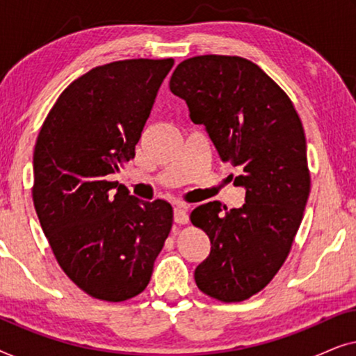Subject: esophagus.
Here are the masks:
<instances>
[{
	"label": "esophagus",
	"mask_w": 356,
	"mask_h": 356,
	"mask_svg": "<svg viewBox=\"0 0 356 356\" xmlns=\"http://www.w3.org/2000/svg\"><path fill=\"white\" fill-rule=\"evenodd\" d=\"M173 218L175 222L179 223V225H184V223L189 222V213H188V207L184 204H177L173 209Z\"/></svg>",
	"instance_id": "obj_1"
}]
</instances>
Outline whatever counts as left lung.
<instances>
[{
    "instance_id": "obj_1",
    "label": "left lung",
    "mask_w": 356,
    "mask_h": 356,
    "mask_svg": "<svg viewBox=\"0 0 356 356\" xmlns=\"http://www.w3.org/2000/svg\"><path fill=\"white\" fill-rule=\"evenodd\" d=\"M170 90L206 126L223 162L241 167L235 184L246 189L240 209L212 201L191 212L211 240L194 279L216 300H248L274 279L303 220L311 186L303 124L289 95L246 58H189Z\"/></svg>"
}]
</instances>
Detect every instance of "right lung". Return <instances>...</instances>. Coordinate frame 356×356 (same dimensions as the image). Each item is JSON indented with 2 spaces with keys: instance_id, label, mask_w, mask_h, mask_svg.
Here are the masks:
<instances>
[{
  "instance_id": "obj_1",
  "label": "right lung",
  "mask_w": 356,
  "mask_h": 356,
  "mask_svg": "<svg viewBox=\"0 0 356 356\" xmlns=\"http://www.w3.org/2000/svg\"><path fill=\"white\" fill-rule=\"evenodd\" d=\"M173 63L140 58L94 67L63 90L38 133V220L65 274L97 300L139 295L172 230L167 201H140L110 175L134 159Z\"/></svg>"
}]
</instances>
